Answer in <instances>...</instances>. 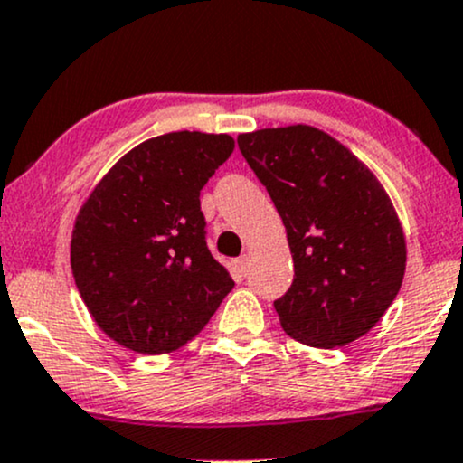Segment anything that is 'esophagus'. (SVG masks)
<instances>
[{"instance_id": "esophagus-1", "label": "esophagus", "mask_w": 463, "mask_h": 463, "mask_svg": "<svg viewBox=\"0 0 463 463\" xmlns=\"http://www.w3.org/2000/svg\"><path fill=\"white\" fill-rule=\"evenodd\" d=\"M249 270V255H242V258H238L236 262H233V273H236V277H242L247 275Z\"/></svg>"}]
</instances>
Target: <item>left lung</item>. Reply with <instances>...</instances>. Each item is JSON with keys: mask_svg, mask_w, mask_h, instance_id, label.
<instances>
[{"mask_svg": "<svg viewBox=\"0 0 463 463\" xmlns=\"http://www.w3.org/2000/svg\"><path fill=\"white\" fill-rule=\"evenodd\" d=\"M238 146L284 221L295 262L290 290L275 301L281 327L317 349L366 335L399 295L407 262L379 179L312 125L241 134Z\"/></svg>", "mask_w": 463, "mask_h": 463, "instance_id": "8db88e82", "label": "left lung"}]
</instances>
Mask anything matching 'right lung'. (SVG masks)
Segmentation results:
<instances>
[{
	"mask_svg": "<svg viewBox=\"0 0 463 463\" xmlns=\"http://www.w3.org/2000/svg\"><path fill=\"white\" fill-rule=\"evenodd\" d=\"M230 134L171 132L128 151L75 216L71 270L108 338L140 353L182 349L233 279L205 244L199 193L230 157Z\"/></svg>",
	"mask_w": 463,
	"mask_h": 463,
	"instance_id": "obj_1",
	"label": "right lung"
}]
</instances>
